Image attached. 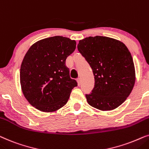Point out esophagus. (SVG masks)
Instances as JSON below:
<instances>
[{"mask_svg": "<svg viewBox=\"0 0 149 149\" xmlns=\"http://www.w3.org/2000/svg\"><path fill=\"white\" fill-rule=\"evenodd\" d=\"M77 81H78V83L79 85L81 84V79L80 78H78V79H77Z\"/></svg>", "mask_w": 149, "mask_h": 149, "instance_id": "obj_1", "label": "esophagus"}]
</instances>
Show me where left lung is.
Returning <instances> with one entry per match:
<instances>
[{
	"mask_svg": "<svg viewBox=\"0 0 149 149\" xmlns=\"http://www.w3.org/2000/svg\"><path fill=\"white\" fill-rule=\"evenodd\" d=\"M78 49L93 69L94 88L86 94L90 106L112 110L120 106L132 92L136 80L130 52L121 41L107 37L80 40Z\"/></svg>",
	"mask_w": 149,
	"mask_h": 149,
	"instance_id": "left-lung-1",
	"label": "left lung"
}]
</instances>
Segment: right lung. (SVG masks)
<instances>
[{
	"mask_svg": "<svg viewBox=\"0 0 149 149\" xmlns=\"http://www.w3.org/2000/svg\"><path fill=\"white\" fill-rule=\"evenodd\" d=\"M76 46V41L54 36L37 41L28 50L20 67V84L35 108L53 112L67 104L71 90L78 86L65 64Z\"/></svg>",
	"mask_w": 149,
	"mask_h": 149,
	"instance_id": "right-lung-1",
	"label": "right lung"
}]
</instances>
